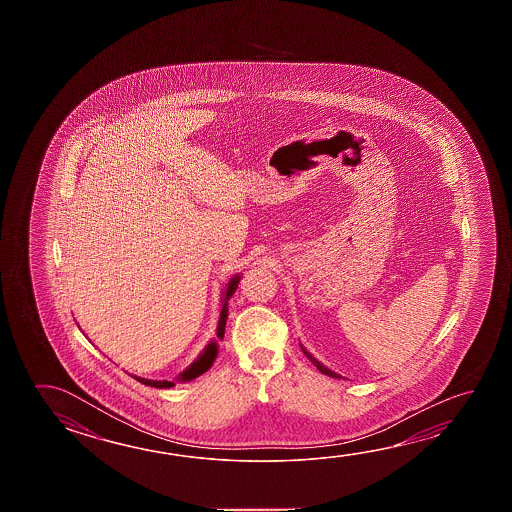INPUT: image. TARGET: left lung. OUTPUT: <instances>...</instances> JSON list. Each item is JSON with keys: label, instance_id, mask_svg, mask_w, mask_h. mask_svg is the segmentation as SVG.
<instances>
[{"label": "left lung", "instance_id": "8db88e82", "mask_svg": "<svg viewBox=\"0 0 512 512\" xmlns=\"http://www.w3.org/2000/svg\"><path fill=\"white\" fill-rule=\"evenodd\" d=\"M300 346H302V344H300ZM302 352L305 353V355H307V359H309V361L312 362V364H314V366H316V368H318L319 371L323 373V375H328V377L341 378V375H337V373H334L332 369H328L327 366H323V364H321V362H319L318 359H314V357H312V355H310V353L307 352V350H305L303 346Z\"/></svg>", "mask_w": 512, "mask_h": 512}]
</instances>
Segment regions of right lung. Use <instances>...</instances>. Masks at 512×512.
<instances>
[{
    "instance_id": "obj_1",
    "label": "right lung",
    "mask_w": 512,
    "mask_h": 512,
    "mask_svg": "<svg viewBox=\"0 0 512 512\" xmlns=\"http://www.w3.org/2000/svg\"><path fill=\"white\" fill-rule=\"evenodd\" d=\"M239 280H241V277L235 275V277L228 282L227 289H225V293H223L221 312H219L218 332H216L218 339L225 337V327H227L228 318V300H230V296L235 293ZM216 357H218V341L214 339V341H210V343L205 346V350L200 353V357H198L189 368L185 369L184 373H180L176 380H178V382H189V380L200 377L207 369H210V366L216 361ZM134 378L137 382L144 384V386L157 387V389H169V387L175 386V382H169V380H148V378L141 377Z\"/></svg>"
}]
</instances>
